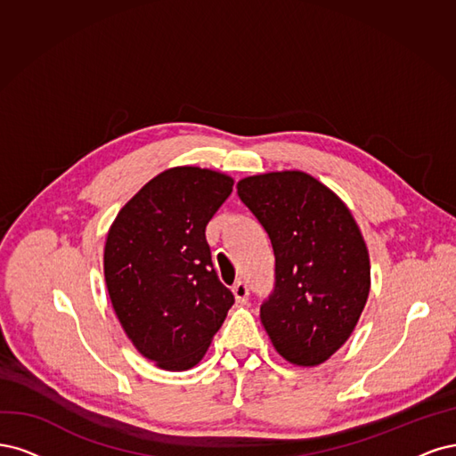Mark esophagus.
Returning <instances> with one entry per match:
<instances>
[{
	"mask_svg": "<svg viewBox=\"0 0 456 456\" xmlns=\"http://www.w3.org/2000/svg\"><path fill=\"white\" fill-rule=\"evenodd\" d=\"M232 293H234V299H237L239 303H244L248 299V296H249V288H248V284L244 281H239L237 284L232 286Z\"/></svg>",
	"mask_w": 456,
	"mask_h": 456,
	"instance_id": "obj_1",
	"label": "esophagus"
}]
</instances>
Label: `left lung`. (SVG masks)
Here are the masks:
<instances>
[{"label":"left lung","instance_id":"1","mask_svg":"<svg viewBox=\"0 0 456 456\" xmlns=\"http://www.w3.org/2000/svg\"><path fill=\"white\" fill-rule=\"evenodd\" d=\"M237 193L274 252V288L259 308L261 324L288 362H326L370 296V256L354 217L333 191L299 170L249 175Z\"/></svg>","mask_w":456,"mask_h":456}]
</instances>
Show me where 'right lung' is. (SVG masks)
Wrapping results in <instances>:
<instances>
[{"label": "right lung", "mask_w": 456, "mask_h": 456, "mask_svg": "<svg viewBox=\"0 0 456 456\" xmlns=\"http://www.w3.org/2000/svg\"><path fill=\"white\" fill-rule=\"evenodd\" d=\"M232 180L197 167L170 168L132 197L108 232L110 299L142 356L168 371L200 362L234 303L219 282L207 225Z\"/></svg>", "instance_id": "add662e5"}]
</instances>
